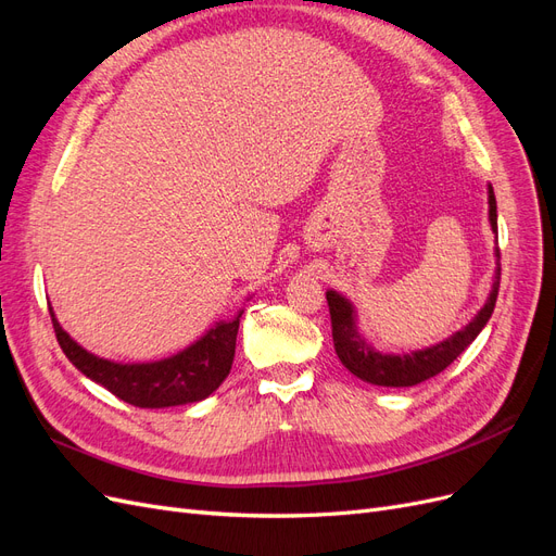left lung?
Instances as JSON below:
<instances>
[{
  "label": "left lung",
  "instance_id": "obj_1",
  "mask_svg": "<svg viewBox=\"0 0 556 556\" xmlns=\"http://www.w3.org/2000/svg\"><path fill=\"white\" fill-rule=\"evenodd\" d=\"M486 201H490V225L498 239L496 197H494L492 185L486 188ZM494 255H496V271H494L492 292L486 296L484 306L478 311V315L470 319L464 329L447 336L445 341L425 350L403 352V355H387V352H378L371 343H366V339L359 333L357 313H355V306L350 304V299H345L336 290H327L333 348L341 364L359 380L378 384V387H413L433 376H439L443 368H447L470 343L478 339V333L484 329L486 323H490L496 306V296H498V282H501L498 245L494 248Z\"/></svg>",
  "mask_w": 556,
  "mask_h": 556
}]
</instances>
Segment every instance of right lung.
Wrapping results in <instances>:
<instances>
[{"instance_id":"right-lung-1","label":"right lung","mask_w":556,"mask_h":556,"mask_svg":"<svg viewBox=\"0 0 556 556\" xmlns=\"http://www.w3.org/2000/svg\"><path fill=\"white\" fill-rule=\"evenodd\" d=\"M50 311L58 343L78 371L104 390L139 408H169L197 403L211 396L223 380L237 352V333L241 313L233 319H220L192 345L176 352L172 357L157 362H111L97 357L83 345H78L70 333L62 329L58 317Z\"/></svg>"}]
</instances>
